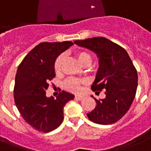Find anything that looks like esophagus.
Here are the masks:
<instances>
[{
    "mask_svg": "<svg viewBox=\"0 0 151 151\" xmlns=\"http://www.w3.org/2000/svg\"><path fill=\"white\" fill-rule=\"evenodd\" d=\"M75 99H77V100H81V99H84V96H76Z\"/></svg>",
    "mask_w": 151,
    "mask_h": 151,
    "instance_id": "esophagus-1",
    "label": "esophagus"
}]
</instances>
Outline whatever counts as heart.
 Masks as SVG:
<instances>
[{"mask_svg": "<svg viewBox=\"0 0 151 151\" xmlns=\"http://www.w3.org/2000/svg\"><path fill=\"white\" fill-rule=\"evenodd\" d=\"M76 57L78 59V62L82 66H89L91 62H92V56L91 55L87 52L85 51H79L76 52ZM65 56L64 55H60L57 57L54 63V70L55 72H59L62 67V65L63 63ZM86 84V81L83 80H79L77 78H68L64 83V86L68 91L73 92H81L83 88V85Z\"/></svg>", "mask_w": 151, "mask_h": 151, "instance_id": "obj_1", "label": "heart"}]
</instances>
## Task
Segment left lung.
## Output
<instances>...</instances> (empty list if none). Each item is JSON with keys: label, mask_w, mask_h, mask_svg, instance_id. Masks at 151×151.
<instances>
[{"label": "left lung", "mask_w": 151, "mask_h": 151, "mask_svg": "<svg viewBox=\"0 0 151 151\" xmlns=\"http://www.w3.org/2000/svg\"><path fill=\"white\" fill-rule=\"evenodd\" d=\"M74 44L97 55L99 66L92 90L96 93L105 90L104 99L94 98L96 106L87 114L88 119L100 124L117 122L129 110L138 85L137 70L129 54L122 47L103 37L75 41Z\"/></svg>", "instance_id": "8db88e82"}]
</instances>
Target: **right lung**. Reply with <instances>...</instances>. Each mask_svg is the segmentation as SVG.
I'll list each match as a JSON object with an SVG mask.
<instances>
[{"mask_svg": "<svg viewBox=\"0 0 151 151\" xmlns=\"http://www.w3.org/2000/svg\"><path fill=\"white\" fill-rule=\"evenodd\" d=\"M71 41L42 42L25 56L18 67L14 87L15 103L22 118L37 131L48 132L61 124L63 108L74 96L65 91L56 99L46 96L48 83L55 77L54 63Z\"/></svg>", "mask_w": 151, "mask_h": 151, "instance_id": "obj_1", "label": "right lung"}]
</instances>
